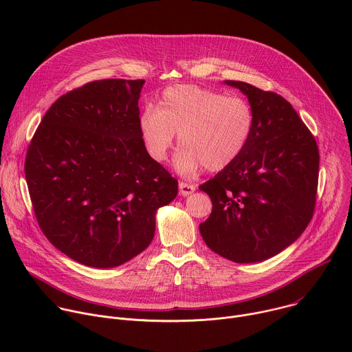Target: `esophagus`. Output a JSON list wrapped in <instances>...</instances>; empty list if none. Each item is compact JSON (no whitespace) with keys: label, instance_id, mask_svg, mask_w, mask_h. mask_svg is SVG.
Wrapping results in <instances>:
<instances>
[{"label":"esophagus","instance_id":"1","mask_svg":"<svg viewBox=\"0 0 352 352\" xmlns=\"http://www.w3.org/2000/svg\"><path fill=\"white\" fill-rule=\"evenodd\" d=\"M195 189H196V188H195V185H192V184L179 182V193H181L182 196H188V195L193 193Z\"/></svg>","mask_w":352,"mask_h":352}]
</instances>
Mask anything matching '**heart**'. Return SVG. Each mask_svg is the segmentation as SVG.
I'll list each match as a JSON object with an SVG mask.
<instances>
[{
    "label": "heart",
    "instance_id": "obj_1",
    "mask_svg": "<svg viewBox=\"0 0 352 352\" xmlns=\"http://www.w3.org/2000/svg\"><path fill=\"white\" fill-rule=\"evenodd\" d=\"M255 129V113L245 98L193 85L167 87L157 110L146 109L139 132L148 156L164 162L175 133L182 146L175 157L179 173L200 167L221 171L246 148Z\"/></svg>",
    "mask_w": 352,
    "mask_h": 352
}]
</instances>
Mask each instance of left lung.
<instances>
[{"mask_svg": "<svg viewBox=\"0 0 352 352\" xmlns=\"http://www.w3.org/2000/svg\"><path fill=\"white\" fill-rule=\"evenodd\" d=\"M255 113L243 153L199 186L213 204L199 226L206 245L235 263L266 261L299 238L312 220L319 179V148L284 97L239 80Z\"/></svg>", "mask_w": 352, "mask_h": 352, "instance_id": "8db88e82", "label": "left lung"}]
</instances>
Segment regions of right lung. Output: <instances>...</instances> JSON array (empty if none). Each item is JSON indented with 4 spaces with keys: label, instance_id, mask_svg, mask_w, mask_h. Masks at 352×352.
Listing matches in <instances>:
<instances>
[{
    "label": "right lung",
    "instance_id": "add662e5",
    "mask_svg": "<svg viewBox=\"0 0 352 352\" xmlns=\"http://www.w3.org/2000/svg\"><path fill=\"white\" fill-rule=\"evenodd\" d=\"M143 79L74 89L48 109L28 147L25 175L40 230L68 258L120 266L150 245L156 212L178 181L139 132Z\"/></svg>",
    "mask_w": 352,
    "mask_h": 352
}]
</instances>
